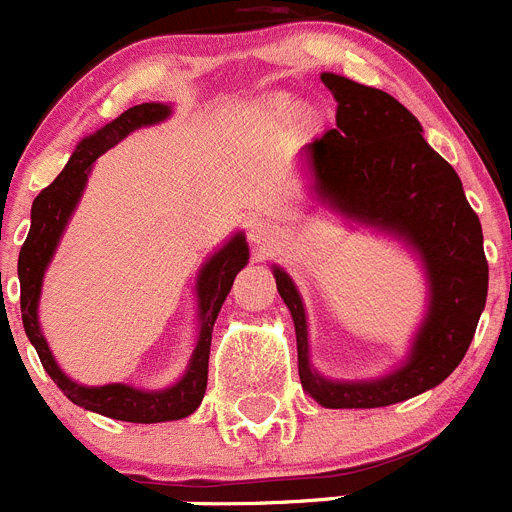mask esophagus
Returning a JSON list of instances; mask_svg holds the SVG:
<instances>
[{
	"mask_svg": "<svg viewBox=\"0 0 512 512\" xmlns=\"http://www.w3.org/2000/svg\"><path fill=\"white\" fill-rule=\"evenodd\" d=\"M248 235H251L253 243H259V246H269L277 238V228L269 223V220H261V217H253L251 223H248Z\"/></svg>",
	"mask_w": 512,
	"mask_h": 512,
	"instance_id": "1",
	"label": "esophagus"
}]
</instances>
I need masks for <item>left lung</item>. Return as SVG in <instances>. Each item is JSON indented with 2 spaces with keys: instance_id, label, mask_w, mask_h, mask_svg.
Returning <instances> with one entry per match:
<instances>
[{
  "instance_id": "8db88e82",
  "label": "left lung",
  "mask_w": 512,
  "mask_h": 512,
  "mask_svg": "<svg viewBox=\"0 0 512 512\" xmlns=\"http://www.w3.org/2000/svg\"><path fill=\"white\" fill-rule=\"evenodd\" d=\"M336 128L302 146L320 200L361 223L408 238L431 279V307L408 364L377 382H328L307 361L305 310L292 279L274 269L277 289L297 330L302 390L323 408H384L431 390L467 354L487 300L482 225L461 179L433 151L420 122L395 97L346 76L323 74Z\"/></svg>"
}]
</instances>
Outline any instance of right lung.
<instances>
[{
  "label": "right lung",
  "mask_w": 512,
  "mask_h": 512,
  "mask_svg": "<svg viewBox=\"0 0 512 512\" xmlns=\"http://www.w3.org/2000/svg\"><path fill=\"white\" fill-rule=\"evenodd\" d=\"M169 115L166 104L146 102L135 104L130 110L122 112L117 120L104 125L94 135L84 138L76 146L69 164L63 166L56 182L45 187L35 197L33 215H30V233L20 248V261H17V274H20V307H22V325L40 356V364L48 372V377L61 387V392L76 402L79 408L94 410L99 415L115 420H128V423H161V420H179L187 418L189 413L200 408L202 397L207 390V364H210V341L212 325L217 320V312L223 307L230 287H233L235 274L246 266L248 246L243 235H235L233 241L217 251L197 279V297H200V338L197 348L189 361V369L179 384L164 392H140L128 387V384H107V387H81L71 382L66 374L58 369L53 361L51 348L45 343L43 333L38 328V297L40 284H43V271L51 261L56 243L61 238L66 220L74 212L76 202L81 197V189L87 184V176L92 164L102 153L110 151L117 140H122L130 130L140 125H153Z\"/></svg>",
  "instance_id": "add662e5"
}]
</instances>
